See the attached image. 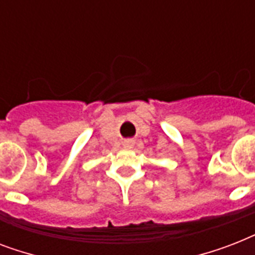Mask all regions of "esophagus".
I'll return each mask as SVG.
<instances>
[{"label":"esophagus","instance_id":"esophagus-1","mask_svg":"<svg viewBox=\"0 0 255 255\" xmlns=\"http://www.w3.org/2000/svg\"><path fill=\"white\" fill-rule=\"evenodd\" d=\"M124 147L127 148V149H131V148L133 147V143H132L131 140H129V141H126V143H124Z\"/></svg>","mask_w":255,"mask_h":255}]
</instances>
